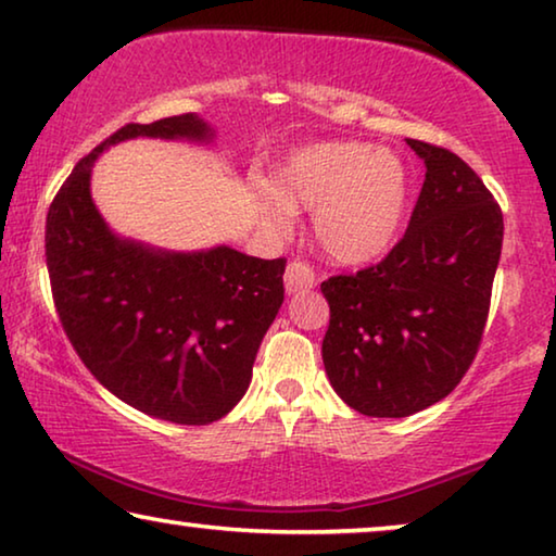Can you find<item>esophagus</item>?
<instances>
[{
  "instance_id": "esophagus-1",
  "label": "esophagus",
  "mask_w": 556,
  "mask_h": 556,
  "mask_svg": "<svg viewBox=\"0 0 556 556\" xmlns=\"http://www.w3.org/2000/svg\"><path fill=\"white\" fill-rule=\"evenodd\" d=\"M317 285V277H314V269L306 262H292L287 264L285 271V289L287 294H296V292H306Z\"/></svg>"
}]
</instances>
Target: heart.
Masks as SVG:
<instances>
[{"label": "heart", "mask_w": 556, "mask_h": 556, "mask_svg": "<svg viewBox=\"0 0 556 556\" xmlns=\"http://www.w3.org/2000/svg\"><path fill=\"white\" fill-rule=\"evenodd\" d=\"M407 197V167L396 154L357 142H319L281 164L260 206L277 229L292 225L294 210H312L314 237L331 262L367 264L394 242Z\"/></svg>", "instance_id": "heart-1"}]
</instances>
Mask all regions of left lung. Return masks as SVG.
<instances>
[{"label": "left lung", "instance_id": "obj_1", "mask_svg": "<svg viewBox=\"0 0 556 556\" xmlns=\"http://www.w3.org/2000/svg\"><path fill=\"white\" fill-rule=\"evenodd\" d=\"M407 144L427 174L402 242L377 267L321 281L327 377L367 417H409L462 382L502 254V210L475 169L450 149Z\"/></svg>", "mask_w": 556, "mask_h": 556}]
</instances>
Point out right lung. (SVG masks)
<instances>
[{"label": "right lung", "instance_id": "add662e5", "mask_svg": "<svg viewBox=\"0 0 556 556\" xmlns=\"http://www.w3.org/2000/svg\"><path fill=\"white\" fill-rule=\"evenodd\" d=\"M212 144L199 114L127 124L87 154L47 214V269L62 327L114 396L174 425H210L242 400L285 302V260L227 244L156 250L119 237L92 199L97 156L127 139Z\"/></svg>", "mask_w": 556, "mask_h": 556}]
</instances>
